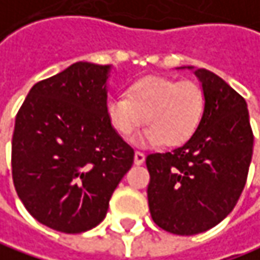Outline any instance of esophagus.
<instances>
[{"mask_svg": "<svg viewBox=\"0 0 260 260\" xmlns=\"http://www.w3.org/2000/svg\"><path fill=\"white\" fill-rule=\"evenodd\" d=\"M145 161V155H144V152L141 151H135V155H134V163L137 164V166H140Z\"/></svg>", "mask_w": 260, "mask_h": 260, "instance_id": "1", "label": "esophagus"}]
</instances>
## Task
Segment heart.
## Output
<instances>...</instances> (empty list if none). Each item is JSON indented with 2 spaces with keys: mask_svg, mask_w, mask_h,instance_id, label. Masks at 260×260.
<instances>
[{
  "mask_svg": "<svg viewBox=\"0 0 260 260\" xmlns=\"http://www.w3.org/2000/svg\"><path fill=\"white\" fill-rule=\"evenodd\" d=\"M205 108V93L197 83L144 77L129 85L128 94L109 97L106 113L112 128L122 137H129L144 120L148 126L138 141L179 147L195 135Z\"/></svg>",
  "mask_w": 260,
  "mask_h": 260,
  "instance_id": "obj_1",
  "label": "heart"
}]
</instances>
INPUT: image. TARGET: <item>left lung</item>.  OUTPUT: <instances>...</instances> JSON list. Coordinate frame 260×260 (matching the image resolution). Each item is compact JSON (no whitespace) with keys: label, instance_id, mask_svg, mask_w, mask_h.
<instances>
[{"label":"left lung","instance_id":"1","mask_svg":"<svg viewBox=\"0 0 260 260\" xmlns=\"http://www.w3.org/2000/svg\"><path fill=\"white\" fill-rule=\"evenodd\" d=\"M195 75L207 99L195 135L173 151L152 152L145 160L152 221L179 236L207 232L232 212L253 154L246 100L208 70L198 68Z\"/></svg>","mask_w":260,"mask_h":260}]
</instances>
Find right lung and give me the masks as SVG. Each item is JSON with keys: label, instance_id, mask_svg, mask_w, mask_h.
I'll list each match as a JSON object with an SVG mask.
<instances>
[{"label": "right lung", "instance_id": "add662e5", "mask_svg": "<svg viewBox=\"0 0 260 260\" xmlns=\"http://www.w3.org/2000/svg\"><path fill=\"white\" fill-rule=\"evenodd\" d=\"M109 65L75 62L31 87L16 116L11 173L33 218L56 232L91 230L134 163L106 113Z\"/></svg>", "mask_w": 260, "mask_h": 260}]
</instances>
